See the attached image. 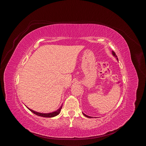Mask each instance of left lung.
<instances>
[{"label": "left lung", "instance_id": "8db88e82", "mask_svg": "<svg viewBox=\"0 0 146 146\" xmlns=\"http://www.w3.org/2000/svg\"><path fill=\"white\" fill-rule=\"evenodd\" d=\"M112 54H113V55L116 58V59L117 60H118V58H117V56L116 55V54H115V53L113 51H112ZM82 114H83V115H84V116H86V117H88V118H92V117H90V116H88V115H86V114H85L84 113H82Z\"/></svg>", "mask_w": 146, "mask_h": 146}]
</instances>
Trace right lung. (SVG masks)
Listing matches in <instances>:
<instances>
[{
	"label": "right lung",
	"instance_id": "right-lung-1",
	"mask_svg": "<svg viewBox=\"0 0 146 146\" xmlns=\"http://www.w3.org/2000/svg\"><path fill=\"white\" fill-rule=\"evenodd\" d=\"M31 112H32L33 113H34L35 114L38 115V116H40V117H46V118H51V117H55L57 115H58L60 112V110L62 109V105L59 108V109H58L57 110L54 111V112H52V113H38V112H37V111H35L33 110H31V109H29V108H28L27 106H26Z\"/></svg>",
	"mask_w": 146,
	"mask_h": 146
}]
</instances>
